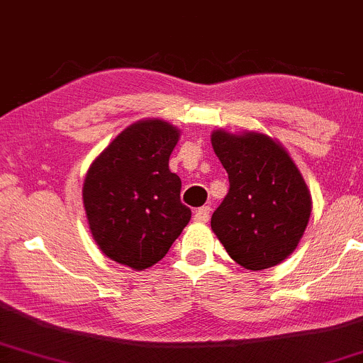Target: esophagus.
Returning a JSON list of instances; mask_svg holds the SVG:
<instances>
[{
    "instance_id": "34e87169",
    "label": "esophagus",
    "mask_w": 363,
    "mask_h": 363,
    "mask_svg": "<svg viewBox=\"0 0 363 363\" xmlns=\"http://www.w3.org/2000/svg\"><path fill=\"white\" fill-rule=\"evenodd\" d=\"M209 213H211V208L209 206H203V208L196 209L194 221H198V223H206V221L209 220Z\"/></svg>"
}]
</instances>
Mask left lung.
I'll list each match as a JSON object with an SVG mask.
<instances>
[{"label": "left lung", "mask_w": 363, "mask_h": 363, "mask_svg": "<svg viewBox=\"0 0 363 363\" xmlns=\"http://www.w3.org/2000/svg\"><path fill=\"white\" fill-rule=\"evenodd\" d=\"M211 145L230 181L211 230L242 267L264 270L281 264L303 238L313 208L294 160L264 133L215 130Z\"/></svg>", "instance_id": "left-lung-1"}]
</instances>
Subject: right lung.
<instances>
[{
	"mask_svg": "<svg viewBox=\"0 0 363 363\" xmlns=\"http://www.w3.org/2000/svg\"><path fill=\"white\" fill-rule=\"evenodd\" d=\"M179 130L140 120L96 157L82 186L91 235L118 264L143 270L162 260L191 220L181 179L169 170Z\"/></svg>",
	"mask_w": 363,
	"mask_h": 363,
	"instance_id": "1",
	"label": "right lung"
}]
</instances>
